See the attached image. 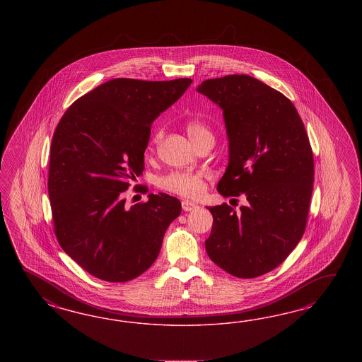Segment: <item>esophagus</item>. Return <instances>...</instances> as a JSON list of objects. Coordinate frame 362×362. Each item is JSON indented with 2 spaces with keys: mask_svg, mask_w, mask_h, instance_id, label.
<instances>
[{
  "mask_svg": "<svg viewBox=\"0 0 362 362\" xmlns=\"http://www.w3.org/2000/svg\"><path fill=\"white\" fill-rule=\"evenodd\" d=\"M197 207V204L194 202H191V200H183L182 202V209H183V211H186V212L194 211Z\"/></svg>",
  "mask_w": 362,
  "mask_h": 362,
  "instance_id": "1",
  "label": "esophagus"
}]
</instances>
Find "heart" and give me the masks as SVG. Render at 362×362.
I'll return each instance as SVG.
<instances>
[{"mask_svg":"<svg viewBox=\"0 0 362 362\" xmlns=\"http://www.w3.org/2000/svg\"><path fill=\"white\" fill-rule=\"evenodd\" d=\"M187 134L191 141L197 144L202 139L211 136L212 134L209 129L197 121H191L187 123ZM160 139V132H156L151 139V146H155ZM207 173L204 171H183L176 170L171 171L167 175L162 176L159 180V186L165 191L180 195V197H195L202 194L204 189Z\"/></svg>","mask_w":362,"mask_h":362,"instance_id":"heart-1","label":"heart"}]
</instances>
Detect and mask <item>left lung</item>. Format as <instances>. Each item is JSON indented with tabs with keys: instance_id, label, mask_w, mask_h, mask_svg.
<instances>
[{
	"instance_id": "1",
	"label": "left lung",
	"mask_w": 362,
	"mask_h": 362,
	"mask_svg": "<svg viewBox=\"0 0 362 362\" xmlns=\"http://www.w3.org/2000/svg\"><path fill=\"white\" fill-rule=\"evenodd\" d=\"M197 90L223 109L230 141L218 191L248 200L238 214L227 203L209 207L214 224L206 251L232 276L268 274L307 227L315 165L304 123L284 94L245 74L207 79Z\"/></svg>"
}]
</instances>
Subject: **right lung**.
Segmentation results:
<instances>
[{
	"mask_svg": "<svg viewBox=\"0 0 362 362\" xmlns=\"http://www.w3.org/2000/svg\"><path fill=\"white\" fill-rule=\"evenodd\" d=\"M192 79L115 78L78 98L55 129L47 189L57 240L94 277L124 283L156 260L182 211L167 194L127 207L126 189L144 170L153 122Z\"/></svg>",
	"mask_w": 362,
	"mask_h": 362,
	"instance_id": "add662e5",
	"label": "right lung"
}]
</instances>
